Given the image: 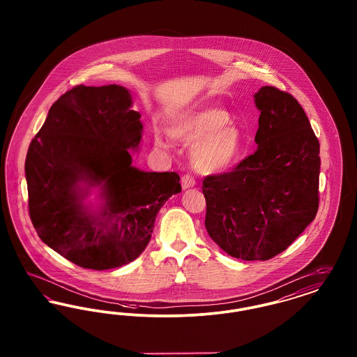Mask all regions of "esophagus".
Wrapping results in <instances>:
<instances>
[{
    "mask_svg": "<svg viewBox=\"0 0 357 357\" xmlns=\"http://www.w3.org/2000/svg\"><path fill=\"white\" fill-rule=\"evenodd\" d=\"M181 183H182V187L186 190V188H190V187L195 186V179H194V176L192 175H190V174H185L183 176H182V179H181Z\"/></svg>",
    "mask_w": 357,
    "mask_h": 357,
    "instance_id": "1",
    "label": "esophagus"
}]
</instances>
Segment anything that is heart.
Wrapping results in <instances>:
<instances>
[{
	"label": "heart",
	"instance_id": "obj_1",
	"mask_svg": "<svg viewBox=\"0 0 357 357\" xmlns=\"http://www.w3.org/2000/svg\"><path fill=\"white\" fill-rule=\"evenodd\" d=\"M170 134L183 143H193L191 162L204 174H213L234 165L246 146V136L237 124L230 121V114L217 107L187 114L170 127ZM155 146L162 150L172 147V138L160 130L153 131Z\"/></svg>",
	"mask_w": 357,
	"mask_h": 357
}]
</instances>
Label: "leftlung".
Returning <instances> with one entry per match:
<instances>
[{"label":"left lung","instance_id":"obj_1","mask_svg":"<svg viewBox=\"0 0 357 357\" xmlns=\"http://www.w3.org/2000/svg\"><path fill=\"white\" fill-rule=\"evenodd\" d=\"M255 153L204 179V226L227 255L266 261L282 253L319 210L320 143L298 102L275 86L255 95Z\"/></svg>","mask_w":357,"mask_h":357}]
</instances>
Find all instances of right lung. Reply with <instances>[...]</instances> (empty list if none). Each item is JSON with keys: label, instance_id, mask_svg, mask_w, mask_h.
<instances>
[{"label": "right lung", "instance_id": "1", "mask_svg": "<svg viewBox=\"0 0 357 357\" xmlns=\"http://www.w3.org/2000/svg\"><path fill=\"white\" fill-rule=\"evenodd\" d=\"M128 89L77 85L60 96L34 136L25 159L28 207L41 241L84 269L107 271L136 259L172 194L176 172L132 166L143 124ZM100 186L103 204L84 198Z\"/></svg>", "mask_w": 357, "mask_h": 357}]
</instances>
